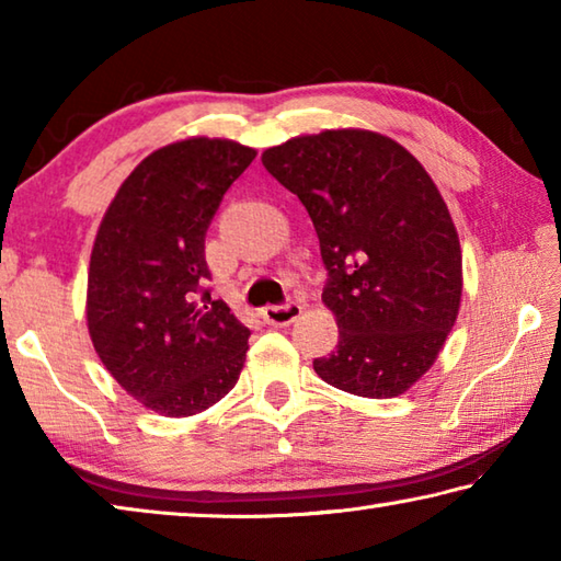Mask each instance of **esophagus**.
Masks as SVG:
<instances>
[{
	"instance_id": "obj_1",
	"label": "esophagus",
	"mask_w": 561,
	"mask_h": 561,
	"mask_svg": "<svg viewBox=\"0 0 561 561\" xmlns=\"http://www.w3.org/2000/svg\"><path fill=\"white\" fill-rule=\"evenodd\" d=\"M299 314H301L299 301H289V304H284V307H264L262 309L264 321L272 327H289L291 321H297Z\"/></svg>"
}]
</instances>
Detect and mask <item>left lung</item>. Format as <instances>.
I'll return each mask as SVG.
<instances>
[{"instance_id": "8db88e82", "label": "left lung", "mask_w": 561, "mask_h": 561, "mask_svg": "<svg viewBox=\"0 0 561 561\" xmlns=\"http://www.w3.org/2000/svg\"><path fill=\"white\" fill-rule=\"evenodd\" d=\"M262 163L307 207L339 344L321 381L364 398L405 393L435 364L462 297V250L440 190L393 138L331 128L267 148Z\"/></svg>"}]
</instances>
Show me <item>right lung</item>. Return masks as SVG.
<instances>
[{
  "mask_svg": "<svg viewBox=\"0 0 561 561\" xmlns=\"http://www.w3.org/2000/svg\"><path fill=\"white\" fill-rule=\"evenodd\" d=\"M257 150L227 138H185L133 168L91 250L87 324L123 391L168 417L203 413L232 391L247 329L210 279L205 232Z\"/></svg>",
  "mask_w": 561,
  "mask_h": 561,
  "instance_id": "obj_1",
  "label": "right lung"
}]
</instances>
